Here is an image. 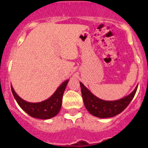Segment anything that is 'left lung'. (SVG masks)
<instances>
[{
  "label": "left lung",
  "mask_w": 148,
  "mask_h": 148,
  "mask_svg": "<svg viewBox=\"0 0 148 148\" xmlns=\"http://www.w3.org/2000/svg\"><path fill=\"white\" fill-rule=\"evenodd\" d=\"M84 104L92 115L98 118H111L123 112L133 99L138 85L133 92L121 99L114 101L101 99L93 95L82 82H80Z\"/></svg>",
  "instance_id": "1"
}]
</instances>
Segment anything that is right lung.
I'll return each instance as SVG.
<instances>
[{
    "mask_svg": "<svg viewBox=\"0 0 148 148\" xmlns=\"http://www.w3.org/2000/svg\"><path fill=\"white\" fill-rule=\"evenodd\" d=\"M68 81L69 80L62 82L50 97L40 102H29L23 99L15 92L12 85L11 90L17 104L24 112L32 117L46 120L54 117L61 110L62 98Z\"/></svg>",
    "mask_w": 148,
    "mask_h": 148,
    "instance_id": "obj_1",
    "label": "right lung"
}]
</instances>
